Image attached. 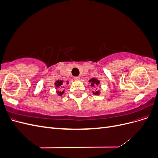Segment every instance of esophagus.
<instances>
[{"label":"esophagus","instance_id":"esophagus-1","mask_svg":"<svg viewBox=\"0 0 158 158\" xmlns=\"http://www.w3.org/2000/svg\"><path fill=\"white\" fill-rule=\"evenodd\" d=\"M74 80L75 81H79V80H80V78L79 77V76H76V77H74Z\"/></svg>","mask_w":158,"mask_h":158}]
</instances>
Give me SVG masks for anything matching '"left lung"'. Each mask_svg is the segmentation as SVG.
Returning a JSON list of instances; mask_svg holds the SVG:
<instances>
[{"instance_id":"8db88e82","label":"left lung","mask_w":158,"mask_h":158,"mask_svg":"<svg viewBox=\"0 0 158 158\" xmlns=\"http://www.w3.org/2000/svg\"><path fill=\"white\" fill-rule=\"evenodd\" d=\"M89 83L90 84V86L92 88L93 90L92 92H93V94H95L96 95H99L100 94V93H101V91L98 89V88H95L94 89V88H95V86H99V85L100 84V81L96 78H92V79L89 80Z\"/></svg>"}]
</instances>
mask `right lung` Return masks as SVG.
<instances>
[{
    "label": "right lung",
    "instance_id": "obj_1",
    "mask_svg": "<svg viewBox=\"0 0 158 158\" xmlns=\"http://www.w3.org/2000/svg\"><path fill=\"white\" fill-rule=\"evenodd\" d=\"M64 82L63 80H56V82H55V86L56 87V89H59V90L56 91V94L57 95H59V96H62V95H63V94L64 93V89L63 90V89L64 87V84H63ZM66 84H69V81H66Z\"/></svg>",
    "mask_w": 158,
    "mask_h": 158
}]
</instances>
